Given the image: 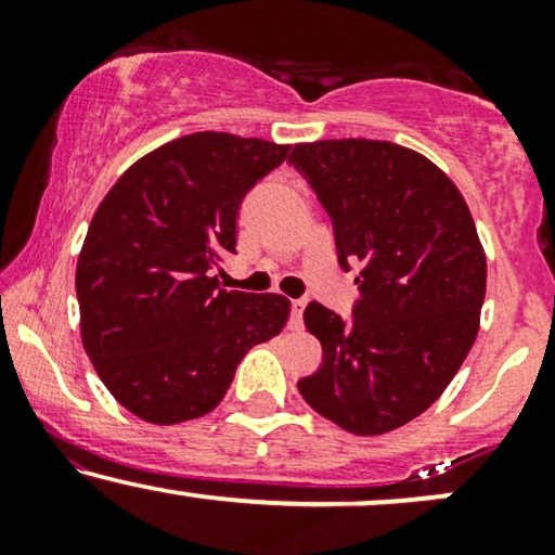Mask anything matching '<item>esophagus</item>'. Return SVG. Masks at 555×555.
Segmentation results:
<instances>
[{"label":"esophagus","mask_w":555,"mask_h":555,"mask_svg":"<svg viewBox=\"0 0 555 555\" xmlns=\"http://www.w3.org/2000/svg\"><path fill=\"white\" fill-rule=\"evenodd\" d=\"M302 310H305V299H292V318H289L292 331L302 328Z\"/></svg>","instance_id":"esophagus-1"}]
</instances>
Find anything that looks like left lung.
Instances as JSON below:
<instances>
[{
	"mask_svg": "<svg viewBox=\"0 0 555 555\" xmlns=\"http://www.w3.org/2000/svg\"><path fill=\"white\" fill-rule=\"evenodd\" d=\"M289 162L334 224L339 266H360L352 321L321 302L305 326L323 362L297 388L354 436L397 430L443 393L473 349L486 253L456 184L388 140L297 143Z\"/></svg>",
	"mask_w": 555,
	"mask_h": 555,
	"instance_id": "left-lung-1",
	"label": "left lung"
}]
</instances>
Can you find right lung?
I'll return each mask as SVG.
<instances>
[{
    "label": "right lung",
    "mask_w": 555,
    "mask_h": 555,
    "mask_svg": "<svg viewBox=\"0 0 555 555\" xmlns=\"http://www.w3.org/2000/svg\"><path fill=\"white\" fill-rule=\"evenodd\" d=\"M289 145L193 132L138 158L95 208L75 271L80 336L112 397L154 425L203 417L289 299L219 289L242 197Z\"/></svg>",
    "instance_id": "1"
}]
</instances>
